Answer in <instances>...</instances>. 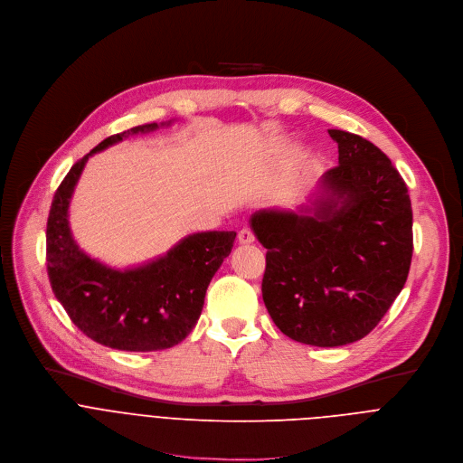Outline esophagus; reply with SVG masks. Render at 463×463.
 Returning <instances> with one entry per match:
<instances>
[{
	"label": "esophagus",
	"instance_id": "esophagus-1",
	"mask_svg": "<svg viewBox=\"0 0 463 463\" xmlns=\"http://www.w3.org/2000/svg\"><path fill=\"white\" fill-rule=\"evenodd\" d=\"M255 241V235H253V232H251V228H242L241 232H239V242L241 244H250V242H253Z\"/></svg>",
	"mask_w": 463,
	"mask_h": 463
}]
</instances>
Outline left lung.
Instances as JSON below:
<instances>
[{"instance_id":"8db88e82","label":"left lung","mask_w":463,"mask_h":463,"mask_svg":"<svg viewBox=\"0 0 463 463\" xmlns=\"http://www.w3.org/2000/svg\"><path fill=\"white\" fill-rule=\"evenodd\" d=\"M339 164L310 206L250 219L266 251L262 299L285 335L341 346L374 330L402 292L412 259V208L398 169L373 142L328 129Z\"/></svg>"}]
</instances>
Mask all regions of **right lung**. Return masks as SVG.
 Masks as SVG:
<instances>
[{
    "instance_id": "obj_1",
    "label": "right lung",
    "mask_w": 463,
    "mask_h": 463,
    "mask_svg": "<svg viewBox=\"0 0 463 463\" xmlns=\"http://www.w3.org/2000/svg\"><path fill=\"white\" fill-rule=\"evenodd\" d=\"M156 128L155 122L131 128L80 158L58 186L47 219V273L56 299L87 337L128 352L164 350L186 339L201 317L212 277L237 235L194 233L164 257L131 269L109 268L78 248L69 228V203L87 158Z\"/></svg>"
}]
</instances>
